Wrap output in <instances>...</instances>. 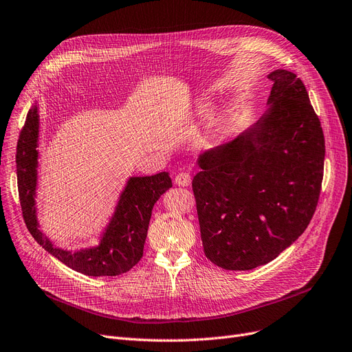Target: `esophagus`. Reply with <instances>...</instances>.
<instances>
[{
    "label": "esophagus",
    "instance_id": "34e87169",
    "mask_svg": "<svg viewBox=\"0 0 352 352\" xmlns=\"http://www.w3.org/2000/svg\"><path fill=\"white\" fill-rule=\"evenodd\" d=\"M175 183L177 186H189L190 185V173L189 172H180L175 176Z\"/></svg>",
    "mask_w": 352,
    "mask_h": 352
}]
</instances>
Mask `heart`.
Masks as SVG:
<instances>
[{"label":"heart","instance_id":"obj_1","mask_svg":"<svg viewBox=\"0 0 352 352\" xmlns=\"http://www.w3.org/2000/svg\"><path fill=\"white\" fill-rule=\"evenodd\" d=\"M223 119H225V114H223L222 111H216V113H213V114H212V117H210V123H209L210 130L219 129V127H221V124L223 123Z\"/></svg>","mask_w":352,"mask_h":352}]
</instances>
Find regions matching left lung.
Instances as JSON below:
<instances>
[{
    "label": "left lung",
    "instance_id": "8db88e82",
    "mask_svg": "<svg viewBox=\"0 0 352 352\" xmlns=\"http://www.w3.org/2000/svg\"><path fill=\"white\" fill-rule=\"evenodd\" d=\"M267 78L266 113L196 162L192 188L205 255L228 271L274 261L302 235L320 199L325 139L308 91L288 70Z\"/></svg>",
    "mask_w": 352,
    "mask_h": 352
}]
</instances>
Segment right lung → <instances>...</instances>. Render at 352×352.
I'll use <instances>...</instances> for the list:
<instances>
[{"label": "right lung", "instance_id": "add662e5", "mask_svg": "<svg viewBox=\"0 0 352 352\" xmlns=\"http://www.w3.org/2000/svg\"><path fill=\"white\" fill-rule=\"evenodd\" d=\"M40 116L37 104L28 110L16 143V183L27 229L48 254L72 270L89 276H116L130 271L143 256L152 209L159 197L172 188L169 173L130 177L120 195L110 223L98 246L70 252L57 248L38 229L36 210Z\"/></svg>", "mask_w": 352, "mask_h": 352}]
</instances>
